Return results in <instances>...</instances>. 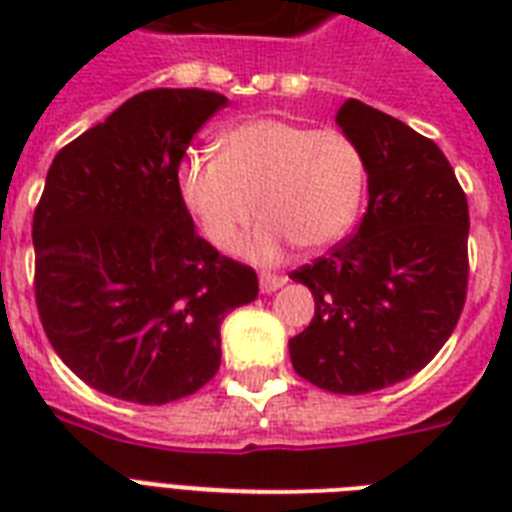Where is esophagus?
Segmentation results:
<instances>
[{
    "label": "esophagus",
    "mask_w": 512,
    "mask_h": 512,
    "mask_svg": "<svg viewBox=\"0 0 512 512\" xmlns=\"http://www.w3.org/2000/svg\"><path fill=\"white\" fill-rule=\"evenodd\" d=\"M287 284V276H279V273H260V292L271 295L276 289H281Z\"/></svg>",
    "instance_id": "obj_1"
}]
</instances>
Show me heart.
<instances>
[{
    "label": "heart",
    "mask_w": 512,
    "mask_h": 512,
    "mask_svg": "<svg viewBox=\"0 0 512 512\" xmlns=\"http://www.w3.org/2000/svg\"><path fill=\"white\" fill-rule=\"evenodd\" d=\"M177 193L201 236L231 249L257 212L241 252L273 263L289 244L324 249L353 228L366 196V162L340 130L247 119L217 135V156H191Z\"/></svg>",
    "instance_id": "b5f03b06"
}]
</instances>
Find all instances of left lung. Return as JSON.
<instances>
[{
    "mask_svg": "<svg viewBox=\"0 0 512 512\" xmlns=\"http://www.w3.org/2000/svg\"><path fill=\"white\" fill-rule=\"evenodd\" d=\"M337 127L364 154L369 207L350 239L292 279L313 292L292 366L329 393H372L444 348L468 292V199L433 140L348 98Z\"/></svg>",
    "mask_w": 512,
    "mask_h": 512,
    "instance_id": "1",
    "label": "left lung"
}]
</instances>
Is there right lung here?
I'll list each match as a JSON object with an SVG mask.
<instances>
[{"label":"right lung","instance_id":"obj_1","mask_svg":"<svg viewBox=\"0 0 512 512\" xmlns=\"http://www.w3.org/2000/svg\"><path fill=\"white\" fill-rule=\"evenodd\" d=\"M228 103L148 90L60 148L34 212L36 308L63 364L132 404H170L220 369V324L257 297V273L193 228L177 170Z\"/></svg>","mask_w":512,"mask_h":512}]
</instances>
